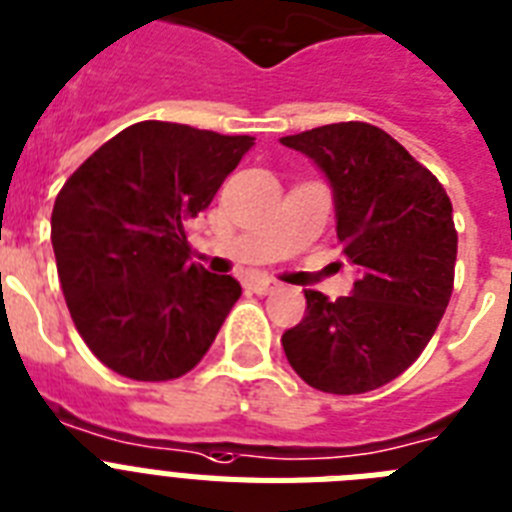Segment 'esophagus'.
<instances>
[{"label":"esophagus","instance_id":"1","mask_svg":"<svg viewBox=\"0 0 512 512\" xmlns=\"http://www.w3.org/2000/svg\"><path fill=\"white\" fill-rule=\"evenodd\" d=\"M247 289L252 291V294H273V291H278L281 286H278L276 281H268V278H252V281H247Z\"/></svg>","mask_w":512,"mask_h":512}]
</instances>
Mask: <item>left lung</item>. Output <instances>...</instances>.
<instances>
[{"label":"left lung","mask_w":512,"mask_h":512,"mask_svg":"<svg viewBox=\"0 0 512 512\" xmlns=\"http://www.w3.org/2000/svg\"><path fill=\"white\" fill-rule=\"evenodd\" d=\"M328 176L343 255L359 278L330 302L307 289L302 322L281 338L286 359L322 393L382 388L419 359L453 294L458 234L437 176L367 122L281 137Z\"/></svg>","instance_id":"8db88e82"}]
</instances>
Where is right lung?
Masks as SVG:
<instances>
[{
	"label": "right lung",
	"instance_id": "right-lung-1",
	"mask_svg": "<svg viewBox=\"0 0 512 512\" xmlns=\"http://www.w3.org/2000/svg\"><path fill=\"white\" fill-rule=\"evenodd\" d=\"M255 145L190 124L137 122L64 182L51 213L59 283L77 333L117 375H187L242 296L190 260L187 221Z\"/></svg>",
	"mask_w": 512,
	"mask_h": 512
}]
</instances>
